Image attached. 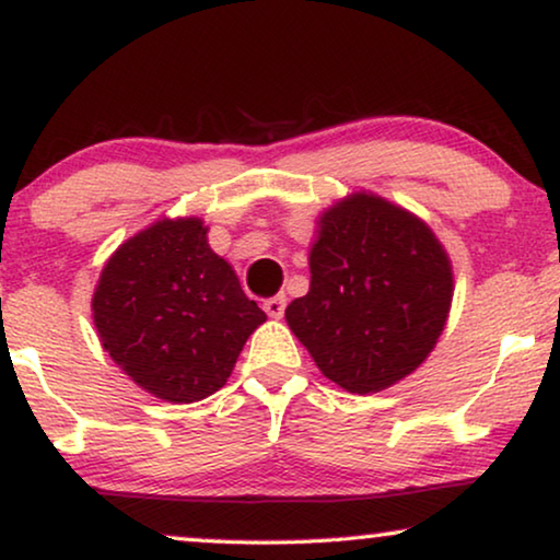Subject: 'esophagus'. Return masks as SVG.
<instances>
[{
    "label": "esophagus",
    "mask_w": 560,
    "mask_h": 560,
    "mask_svg": "<svg viewBox=\"0 0 560 560\" xmlns=\"http://www.w3.org/2000/svg\"><path fill=\"white\" fill-rule=\"evenodd\" d=\"M285 303H288L285 295H272V298H267L262 308L270 318H282V313H285Z\"/></svg>",
    "instance_id": "1"
}]
</instances>
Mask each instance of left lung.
<instances>
[{"mask_svg": "<svg viewBox=\"0 0 560 560\" xmlns=\"http://www.w3.org/2000/svg\"><path fill=\"white\" fill-rule=\"evenodd\" d=\"M311 290L285 308L290 331L347 393H380L431 354L446 326L454 272L410 211L354 194L324 211Z\"/></svg>", "mask_w": 560, "mask_h": 560, "instance_id": "left-lung-1", "label": "left lung"}]
</instances>
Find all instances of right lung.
Here are the masks:
<instances>
[{
	"mask_svg": "<svg viewBox=\"0 0 560 560\" xmlns=\"http://www.w3.org/2000/svg\"><path fill=\"white\" fill-rule=\"evenodd\" d=\"M206 232L201 219L155 221L114 252L91 301L102 347L167 402L224 387L249 334L267 320Z\"/></svg>",
	"mask_w": 560,
	"mask_h": 560,
	"instance_id": "add662e5",
	"label": "right lung"
}]
</instances>
